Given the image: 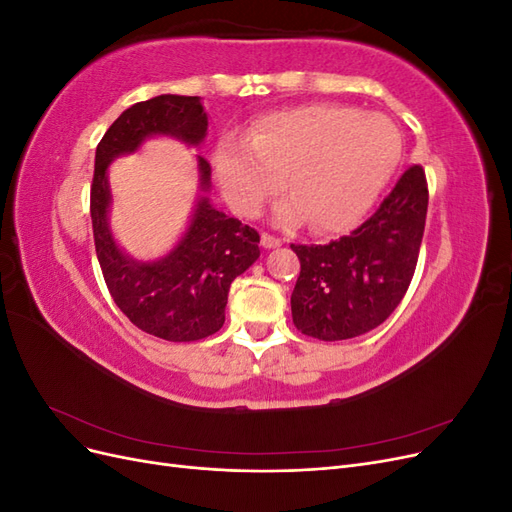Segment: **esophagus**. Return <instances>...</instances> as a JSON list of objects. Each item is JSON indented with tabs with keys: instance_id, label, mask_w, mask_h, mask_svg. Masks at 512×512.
Segmentation results:
<instances>
[{
	"instance_id": "obj_1",
	"label": "esophagus",
	"mask_w": 512,
	"mask_h": 512,
	"mask_svg": "<svg viewBox=\"0 0 512 512\" xmlns=\"http://www.w3.org/2000/svg\"><path fill=\"white\" fill-rule=\"evenodd\" d=\"M260 243H262V247H267V250H271V247H280V245H282V239H277V237L269 235V232H262V235H260Z\"/></svg>"
}]
</instances>
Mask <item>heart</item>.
I'll list each match as a JSON object with an SVG mask.
<instances>
[{
    "label": "heart",
    "mask_w": 512,
    "mask_h": 512,
    "mask_svg": "<svg viewBox=\"0 0 512 512\" xmlns=\"http://www.w3.org/2000/svg\"><path fill=\"white\" fill-rule=\"evenodd\" d=\"M404 136L380 113L344 104H303L258 119L247 136L224 134L211 166L228 205L254 215L284 185L273 207L284 226L344 232L359 224L397 173Z\"/></svg>",
    "instance_id": "heart-1"
}]
</instances>
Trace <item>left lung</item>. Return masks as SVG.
I'll return each instance as SVG.
<instances>
[{"mask_svg": "<svg viewBox=\"0 0 512 512\" xmlns=\"http://www.w3.org/2000/svg\"><path fill=\"white\" fill-rule=\"evenodd\" d=\"M423 166L399 177L378 211L327 245H290L301 273L292 290V322L322 342L359 337L389 318L412 282L427 218Z\"/></svg>", "mask_w": 512, "mask_h": 512, "instance_id": "1", "label": "left lung"}]
</instances>
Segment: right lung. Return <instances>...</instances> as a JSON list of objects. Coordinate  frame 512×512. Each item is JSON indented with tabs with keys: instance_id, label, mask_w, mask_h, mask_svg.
<instances>
[{
	"instance_id": "add662e5",
	"label": "right lung",
	"mask_w": 512,
	"mask_h": 512,
	"mask_svg": "<svg viewBox=\"0 0 512 512\" xmlns=\"http://www.w3.org/2000/svg\"><path fill=\"white\" fill-rule=\"evenodd\" d=\"M207 126L198 96L164 94L123 111L96 149L91 224L104 282L132 324L166 342H196L222 329L230 284L258 260L260 237L254 228L213 209L207 198L211 166L198 156L203 194L188 230L160 260H134L119 250L108 226L113 200L108 166L151 136H170L196 147L207 136Z\"/></svg>"
}]
</instances>
